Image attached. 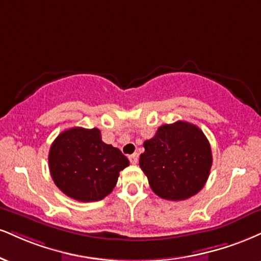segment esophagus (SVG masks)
I'll return each instance as SVG.
<instances>
[{"mask_svg": "<svg viewBox=\"0 0 261 261\" xmlns=\"http://www.w3.org/2000/svg\"><path fill=\"white\" fill-rule=\"evenodd\" d=\"M128 161L131 162V164H137V163H139V154H137V153H134V154L128 155Z\"/></svg>", "mask_w": 261, "mask_h": 261, "instance_id": "obj_1", "label": "esophagus"}]
</instances>
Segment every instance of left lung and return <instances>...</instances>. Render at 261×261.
<instances>
[{"instance_id": "1", "label": "left lung", "mask_w": 261, "mask_h": 261, "mask_svg": "<svg viewBox=\"0 0 261 261\" xmlns=\"http://www.w3.org/2000/svg\"><path fill=\"white\" fill-rule=\"evenodd\" d=\"M143 147L140 168L156 196L177 202L204 187L213 155L209 141L198 126L181 120L162 125Z\"/></svg>"}]
</instances>
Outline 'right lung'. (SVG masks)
I'll list each match as a JSON object with an SVG mask.
<instances>
[{"label": "right lung", "mask_w": 261, "mask_h": 261, "mask_svg": "<svg viewBox=\"0 0 261 261\" xmlns=\"http://www.w3.org/2000/svg\"><path fill=\"white\" fill-rule=\"evenodd\" d=\"M56 186L79 202H97L112 192L128 159L102 141L98 128L71 127L53 141L48 154Z\"/></svg>", "instance_id": "1"}]
</instances>
